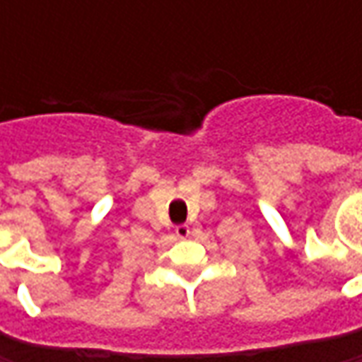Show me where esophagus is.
<instances>
[{"label": "esophagus", "mask_w": 362, "mask_h": 362, "mask_svg": "<svg viewBox=\"0 0 362 362\" xmlns=\"http://www.w3.org/2000/svg\"><path fill=\"white\" fill-rule=\"evenodd\" d=\"M175 235H177V238H181V240H187L189 235H191L189 226H185V223H183V226H177V228H175Z\"/></svg>", "instance_id": "esophagus-1"}]
</instances>
